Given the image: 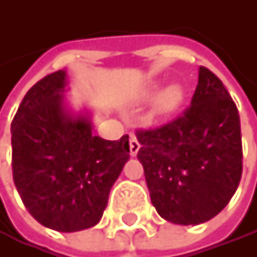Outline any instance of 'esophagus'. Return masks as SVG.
Returning <instances> with one entry per match:
<instances>
[{"instance_id":"esophagus-1","label":"esophagus","mask_w":257,"mask_h":257,"mask_svg":"<svg viewBox=\"0 0 257 257\" xmlns=\"http://www.w3.org/2000/svg\"><path fill=\"white\" fill-rule=\"evenodd\" d=\"M139 150H140V143H139V140H137L134 136H131V139H130V153H131V156H137Z\"/></svg>"}]
</instances>
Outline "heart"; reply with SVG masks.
<instances>
[{
  "label": "heart",
  "instance_id": "1",
  "mask_svg": "<svg viewBox=\"0 0 257 257\" xmlns=\"http://www.w3.org/2000/svg\"><path fill=\"white\" fill-rule=\"evenodd\" d=\"M156 92H150V95H154ZM183 100V91L182 87L177 84H173L159 95L157 98V111L162 114H170L173 111H176L179 104Z\"/></svg>",
  "mask_w": 257,
  "mask_h": 257
}]
</instances>
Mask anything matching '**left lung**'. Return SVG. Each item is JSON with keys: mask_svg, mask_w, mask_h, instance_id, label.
<instances>
[{"mask_svg": "<svg viewBox=\"0 0 257 257\" xmlns=\"http://www.w3.org/2000/svg\"><path fill=\"white\" fill-rule=\"evenodd\" d=\"M136 136L151 202L163 219L197 225L228 205L242 176L240 120L210 69L200 66L191 104L182 115Z\"/></svg>", "mask_w": 257, "mask_h": 257, "instance_id": "left-lung-1", "label": "left lung"}]
</instances>
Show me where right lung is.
Returning <instances> with one entry per match:
<instances>
[{"label": "right lung", "instance_id": "right-lung-1", "mask_svg": "<svg viewBox=\"0 0 257 257\" xmlns=\"http://www.w3.org/2000/svg\"><path fill=\"white\" fill-rule=\"evenodd\" d=\"M66 72L35 83L12 121V173L35 220L71 233L97 225L114 182L130 159V136L104 140L91 120L63 107Z\"/></svg>", "mask_w": 257, "mask_h": 257}]
</instances>
